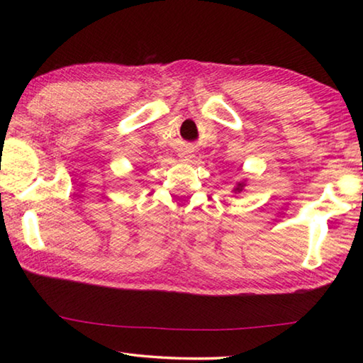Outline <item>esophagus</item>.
<instances>
[{
    "label": "esophagus",
    "mask_w": 363,
    "mask_h": 363,
    "mask_svg": "<svg viewBox=\"0 0 363 363\" xmlns=\"http://www.w3.org/2000/svg\"><path fill=\"white\" fill-rule=\"evenodd\" d=\"M181 158H182V162H189V158H190L189 152H182V153H181Z\"/></svg>",
    "instance_id": "obj_1"
}]
</instances>
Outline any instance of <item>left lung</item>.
<instances>
[{"instance_id": "obj_1", "label": "left lung", "mask_w": 363, "mask_h": 363, "mask_svg": "<svg viewBox=\"0 0 363 363\" xmlns=\"http://www.w3.org/2000/svg\"><path fill=\"white\" fill-rule=\"evenodd\" d=\"M245 186H247V182H245V181H240V182H237V186H235V187H233V190H232V192H235V194H240V192H242V190L245 189Z\"/></svg>"}]
</instances>
